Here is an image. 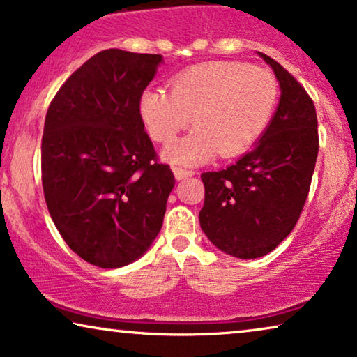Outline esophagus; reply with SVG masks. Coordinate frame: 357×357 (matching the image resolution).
<instances>
[{
	"label": "esophagus",
	"instance_id": "esophagus-1",
	"mask_svg": "<svg viewBox=\"0 0 357 357\" xmlns=\"http://www.w3.org/2000/svg\"><path fill=\"white\" fill-rule=\"evenodd\" d=\"M195 172H192V170H187V169H182V167H174V175L175 178L177 180H185L188 177H192Z\"/></svg>",
	"mask_w": 357,
	"mask_h": 357
}]
</instances>
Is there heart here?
<instances>
[{
  "label": "heart",
  "instance_id": "heart-1",
  "mask_svg": "<svg viewBox=\"0 0 357 357\" xmlns=\"http://www.w3.org/2000/svg\"><path fill=\"white\" fill-rule=\"evenodd\" d=\"M170 94L146 89L139 115L151 138L170 144L190 125L195 130L164 151L175 165L208 162L216 153L236 158L250 149L270 125L278 104L276 77L265 68L209 61L170 79Z\"/></svg>",
  "mask_w": 357,
  "mask_h": 357
}]
</instances>
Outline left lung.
I'll list each match as a JSON object with an SVG mask.
<instances>
[{
  "mask_svg": "<svg viewBox=\"0 0 357 357\" xmlns=\"http://www.w3.org/2000/svg\"><path fill=\"white\" fill-rule=\"evenodd\" d=\"M258 55L280 81L276 114L255 148L236 164L202 174L203 232L219 250L237 258L266 255L289 236L305 204L319 154L310 96L280 63Z\"/></svg>",
  "mask_w": 357,
  "mask_h": 357,
  "instance_id": "left-lung-1",
  "label": "left lung"
}]
</instances>
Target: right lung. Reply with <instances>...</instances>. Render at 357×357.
<instances>
[{"label": "right lung", "instance_id": "obj_1", "mask_svg": "<svg viewBox=\"0 0 357 357\" xmlns=\"http://www.w3.org/2000/svg\"><path fill=\"white\" fill-rule=\"evenodd\" d=\"M162 55L102 50L73 73L47 110L42 185L68 247L100 268L148 250L175 185L139 115Z\"/></svg>", "mask_w": 357, "mask_h": 357}]
</instances>
